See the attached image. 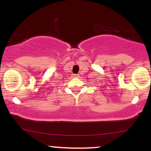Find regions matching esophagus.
I'll use <instances>...</instances> for the list:
<instances>
[{
	"mask_svg": "<svg viewBox=\"0 0 151 151\" xmlns=\"http://www.w3.org/2000/svg\"><path fill=\"white\" fill-rule=\"evenodd\" d=\"M73 78H79V74H73L72 75Z\"/></svg>",
	"mask_w": 151,
	"mask_h": 151,
	"instance_id": "34e87169",
	"label": "esophagus"
}]
</instances>
